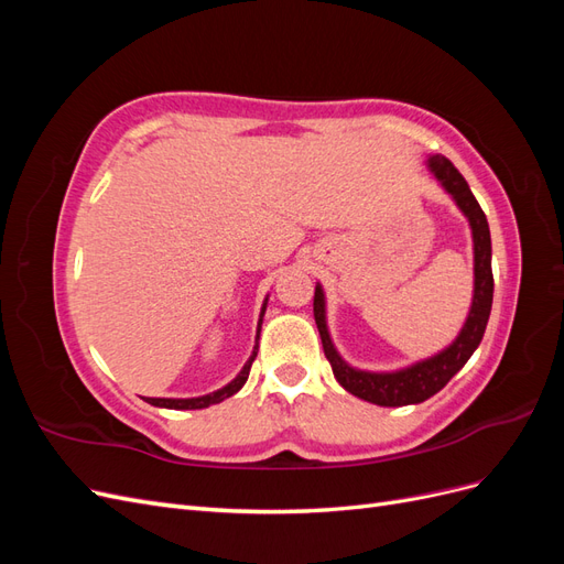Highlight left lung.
<instances>
[{
    "label": "left lung",
    "mask_w": 564,
    "mask_h": 564,
    "mask_svg": "<svg viewBox=\"0 0 564 564\" xmlns=\"http://www.w3.org/2000/svg\"><path fill=\"white\" fill-rule=\"evenodd\" d=\"M425 166H429V172L440 183L442 191L454 199L458 212L466 216L470 226V237H473L470 311L466 315L464 327H460V332L456 334L452 344L431 357H423V360H416L412 365L392 369V371L357 369L348 365L334 346L329 324H327V296H324L322 284L319 282L315 284L313 313L319 329L324 355H327L334 371V379L348 392H352L355 398L379 404V406L419 404L445 388L454 373L460 371V367L470 360V355L477 350V346H480L487 329V319L491 313L494 278H491V237H489L487 216L480 209L477 199L473 197L466 178L458 174V169L447 158L429 155L425 158Z\"/></svg>",
    "instance_id": "left-lung-1"
}]
</instances>
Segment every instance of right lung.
<instances>
[{
  "label": "right lung",
  "mask_w": 564,
  "mask_h": 564,
  "mask_svg": "<svg viewBox=\"0 0 564 564\" xmlns=\"http://www.w3.org/2000/svg\"><path fill=\"white\" fill-rule=\"evenodd\" d=\"M265 308H268V296L263 299L261 315H259V324H256L253 350H251V355H249V360L245 362V367L240 369V373H237V377H235L230 383H226L224 388H218V390H214V392H207V395H199V398H145V402H148V404H152V406H162V409H204V406H212V404L224 402L226 398H232L235 392L240 390V388L247 383L251 362L256 360V352H259V338H261V324H263Z\"/></svg>",
  "instance_id": "1"
}]
</instances>
